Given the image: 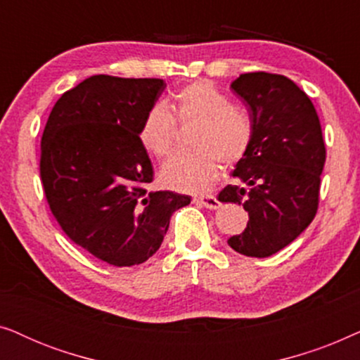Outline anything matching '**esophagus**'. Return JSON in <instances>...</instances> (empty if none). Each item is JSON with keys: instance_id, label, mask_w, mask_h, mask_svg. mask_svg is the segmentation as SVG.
<instances>
[{"instance_id": "1", "label": "esophagus", "mask_w": 360, "mask_h": 360, "mask_svg": "<svg viewBox=\"0 0 360 360\" xmlns=\"http://www.w3.org/2000/svg\"><path fill=\"white\" fill-rule=\"evenodd\" d=\"M195 203H198L201 206H205V208H210V210H218L221 203L219 200L216 198V196L213 195H203V196H196V198L193 200Z\"/></svg>"}]
</instances>
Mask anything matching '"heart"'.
<instances>
[{
    "label": "heart",
    "instance_id": "heart-1",
    "mask_svg": "<svg viewBox=\"0 0 360 360\" xmlns=\"http://www.w3.org/2000/svg\"><path fill=\"white\" fill-rule=\"evenodd\" d=\"M175 117L180 124L196 122L190 139L191 152L167 160L160 181L172 190L203 193L219 176V160L233 165L248 154L254 124L244 108L231 105L229 96L211 82L198 80L179 90L170 103L154 105L139 129L141 144L152 155H170L175 142Z\"/></svg>",
    "mask_w": 360,
    "mask_h": 360
}]
</instances>
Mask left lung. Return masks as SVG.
<instances>
[{"label": "left lung", "instance_id": "8db88e82", "mask_svg": "<svg viewBox=\"0 0 360 360\" xmlns=\"http://www.w3.org/2000/svg\"><path fill=\"white\" fill-rule=\"evenodd\" d=\"M231 88L249 106L254 137L233 172L249 188L228 185L218 196L249 213L248 228L228 244L248 257H269L293 243L316 214L326 162L321 124L307 93L287 77L244 73Z\"/></svg>", "mask_w": 360, "mask_h": 360}]
</instances>
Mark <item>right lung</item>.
I'll return each mask as SVG.
<instances>
[{
  "instance_id": "1",
  "label": "right lung",
  "mask_w": 360,
  "mask_h": 360,
  "mask_svg": "<svg viewBox=\"0 0 360 360\" xmlns=\"http://www.w3.org/2000/svg\"><path fill=\"white\" fill-rule=\"evenodd\" d=\"M165 83L93 75L63 93L41 142V179L52 214L73 243L131 267L159 250L188 195L147 191L154 180L139 129Z\"/></svg>"
}]
</instances>
